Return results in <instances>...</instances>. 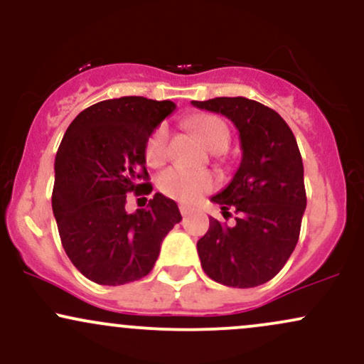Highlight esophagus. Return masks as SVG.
Here are the masks:
<instances>
[{"instance_id": "34e87169", "label": "esophagus", "mask_w": 364, "mask_h": 364, "mask_svg": "<svg viewBox=\"0 0 364 364\" xmlns=\"http://www.w3.org/2000/svg\"><path fill=\"white\" fill-rule=\"evenodd\" d=\"M179 212H181L183 217H186V215H190L191 212H193V208L188 207V205H179Z\"/></svg>"}]
</instances>
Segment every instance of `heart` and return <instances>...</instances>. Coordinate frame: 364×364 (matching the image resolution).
Masks as SVG:
<instances>
[{
	"instance_id": "heart-1",
	"label": "heart",
	"mask_w": 364,
	"mask_h": 364,
	"mask_svg": "<svg viewBox=\"0 0 364 364\" xmlns=\"http://www.w3.org/2000/svg\"><path fill=\"white\" fill-rule=\"evenodd\" d=\"M193 129L203 145L210 152H224L231 144V133L228 124L215 116L200 118L193 123ZM169 128L166 124H159L149 136L145 145V159L149 166H161L168 157ZM215 185V179L207 171H190L183 168H171L159 176V188L164 195L179 200L183 203H191L200 196L210 191Z\"/></svg>"
}]
</instances>
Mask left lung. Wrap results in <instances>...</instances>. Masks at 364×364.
I'll return each instance as SVG.
<instances>
[{
  "label": "left lung",
  "instance_id": "obj_1",
  "mask_svg": "<svg viewBox=\"0 0 364 364\" xmlns=\"http://www.w3.org/2000/svg\"><path fill=\"white\" fill-rule=\"evenodd\" d=\"M198 109L223 114L240 132V168L231 183L212 196L229 228L212 217L196 243L202 269L229 287L269 282L294 252L306 208L303 161L291 128L270 107L246 97L191 101Z\"/></svg>",
  "mask_w": 364,
  "mask_h": 364
}]
</instances>
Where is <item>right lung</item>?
Here are the masks:
<instances>
[{
    "label": "right lung",
    "mask_w": 364,
    "mask_h": 364,
    "mask_svg": "<svg viewBox=\"0 0 364 364\" xmlns=\"http://www.w3.org/2000/svg\"><path fill=\"white\" fill-rule=\"evenodd\" d=\"M171 101L107 99L72 121L54 161L53 214L61 245L80 272L101 286H121L152 270L162 240L181 220L174 200L156 193L147 208L124 210L127 193L149 195L145 145Z\"/></svg>",
    "instance_id": "add662e5"
}]
</instances>
